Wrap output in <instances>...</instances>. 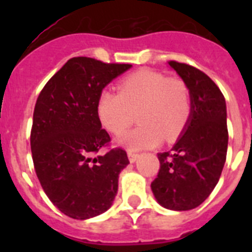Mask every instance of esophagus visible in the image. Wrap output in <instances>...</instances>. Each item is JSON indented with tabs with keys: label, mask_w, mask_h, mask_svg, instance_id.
Listing matches in <instances>:
<instances>
[{
	"label": "esophagus",
	"mask_w": 252,
	"mask_h": 252,
	"mask_svg": "<svg viewBox=\"0 0 252 252\" xmlns=\"http://www.w3.org/2000/svg\"><path fill=\"white\" fill-rule=\"evenodd\" d=\"M127 155H128V159H130L131 162H135L137 160V158H139V154L135 153V151H132V150H127Z\"/></svg>",
	"instance_id": "esophagus-1"
}]
</instances>
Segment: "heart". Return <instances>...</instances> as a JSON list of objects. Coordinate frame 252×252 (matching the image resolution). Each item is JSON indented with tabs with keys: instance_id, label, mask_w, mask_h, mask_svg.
<instances>
[{
	"instance_id": "1",
	"label": "heart",
	"mask_w": 252,
	"mask_h": 252,
	"mask_svg": "<svg viewBox=\"0 0 252 252\" xmlns=\"http://www.w3.org/2000/svg\"><path fill=\"white\" fill-rule=\"evenodd\" d=\"M139 119L140 125L125 132L120 144L130 149L158 145L162 137L173 141L183 132L192 115V95L180 78L142 69L124 78L119 93L103 91L97 115L108 132L120 135Z\"/></svg>"
}]
</instances>
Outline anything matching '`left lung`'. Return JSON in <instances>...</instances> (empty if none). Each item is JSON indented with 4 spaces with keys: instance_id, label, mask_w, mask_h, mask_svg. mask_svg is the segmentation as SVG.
I'll return each mask as SVG.
<instances>
[{
    "instance_id": "left-lung-1",
    "label": "left lung",
    "mask_w": 252,
    "mask_h": 252,
    "mask_svg": "<svg viewBox=\"0 0 252 252\" xmlns=\"http://www.w3.org/2000/svg\"><path fill=\"white\" fill-rule=\"evenodd\" d=\"M192 95V115L173 148L159 153L160 169L151 189L160 204L188 211L203 203L218 183L227 155L226 101L217 84L202 70L170 60Z\"/></svg>"
}]
</instances>
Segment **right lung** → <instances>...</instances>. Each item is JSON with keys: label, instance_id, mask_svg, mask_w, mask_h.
Returning a JSON list of instances; mask_svg holds the SVG:
<instances>
[{"label": "right lung", "instance_id": "right-lung-1", "mask_svg": "<svg viewBox=\"0 0 252 252\" xmlns=\"http://www.w3.org/2000/svg\"><path fill=\"white\" fill-rule=\"evenodd\" d=\"M130 68L72 58L37 97L30 133L35 173L51 203L69 217L87 220L110 208L120 171L130 162L121 148L92 158L111 141L97 115L99 94Z\"/></svg>", "mask_w": 252, "mask_h": 252}]
</instances>
